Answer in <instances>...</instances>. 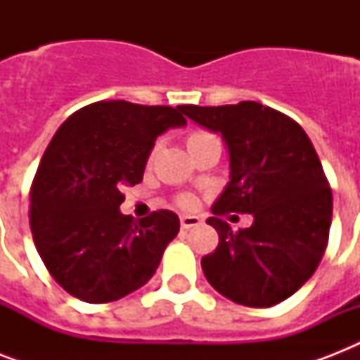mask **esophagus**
Segmentation results:
<instances>
[{
  "label": "esophagus",
  "mask_w": 360,
  "mask_h": 360,
  "mask_svg": "<svg viewBox=\"0 0 360 360\" xmlns=\"http://www.w3.org/2000/svg\"><path fill=\"white\" fill-rule=\"evenodd\" d=\"M202 224V220L198 217H192V214H183L181 217V228L183 230H191V228H196V226Z\"/></svg>",
  "instance_id": "1"
}]
</instances>
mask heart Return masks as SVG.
Here are the masks:
<instances>
[{
  "instance_id": "heart-1",
  "label": "heart",
  "mask_w": 360,
  "mask_h": 360,
  "mask_svg": "<svg viewBox=\"0 0 360 360\" xmlns=\"http://www.w3.org/2000/svg\"><path fill=\"white\" fill-rule=\"evenodd\" d=\"M211 136L213 134H211V132H207V130H192V132H188L185 138V143H186V147H188V151H191V149H194L198 143H202L203 140L211 138ZM153 157H155V149L149 153V162L153 160ZM177 203H179V205H183V207H186V205H191L192 203V198L188 196V194H181V196L177 198Z\"/></svg>"
}]
</instances>
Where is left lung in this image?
I'll return each instance as SVG.
<instances>
[{
  "mask_svg": "<svg viewBox=\"0 0 360 360\" xmlns=\"http://www.w3.org/2000/svg\"><path fill=\"white\" fill-rule=\"evenodd\" d=\"M179 110L230 149L231 179L207 219L219 246L202 257L205 278L237 304H278L312 276L329 243L333 192L312 141L290 115L254 101ZM228 212L255 222L233 232L219 219Z\"/></svg>",
  "mask_w": 360,
  "mask_h": 360,
  "instance_id": "obj_1",
  "label": "left lung"
}]
</instances>
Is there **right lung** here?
I'll return each instance as SVG.
<instances>
[{
  "label": "right lung",
  "instance_id": "1",
  "mask_svg": "<svg viewBox=\"0 0 360 360\" xmlns=\"http://www.w3.org/2000/svg\"><path fill=\"white\" fill-rule=\"evenodd\" d=\"M186 120L179 106L98 101L53 134L30 188V226L52 278L76 299L117 301L149 282L179 219L158 209L140 222L121 214L155 140Z\"/></svg>",
  "mask_w": 360,
  "mask_h": 360
}]
</instances>
